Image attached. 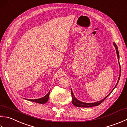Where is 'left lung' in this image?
Returning a JSON list of instances; mask_svg holds the SVG:
<instances>
[{
	"mask_svg": "<svg viewBox=\"0 0 127 127\" xmlns=\"http://www.w3.org/2000/svg\"><path fill=\"white\" fill-rule=\"evenodd\" d=\"M113 44L114 46H115V47H116V52H117V57H118V61H119V58H120V56H119V52H118V48H117V46L116 44L113 43ZM119 64H120V62H119ZM121 67V66H120ZM120 76H121V74L120 75V76H119V78H118V82L117 83L116 86L115 87V88L116 87V86L117 85V84L118 83V81L119 80H120ZM114 88V89H115ZM113 89V90H114ZM113 90L111 91L112 92L113 91ZM71 96H72V98H73V101H72V103L73 104V105L75 106H76V107H93V106H98L99 105H100V104L103 102V101L105 100V99L107 97L110 95V94L111 93H110L109 95H108L105 98H104L103 100H102L100 101H98V102H95V103H84V102H82L79 101L78 100H77V99L75 97V96H74V94L73 93V91H72L71 89Z\"/></svg>",
	"mask_w": 127,
	"mask_h": 127,
	"instance_id": "left-lung-1",
	"label": "left lung"
}]
</instances>
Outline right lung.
I'll list each match as a JSON object with an SVG mask.
<instances>
[{
    "instance_id": "right-lung-1",
    "label": "right lung",
    "mask_w": 127,
    "mask_h": 127,
    "mask_svg": "<svg viewBox=\"0 0 127 127\" xmlns=\"http://www.w3.org/2000/svg\"><path fill=\"white\" fill-rule=\"evenodd\" d=\"M49 92L50 91H49V93L47 94V95L43 97H42L41 98H38V99H35V100H29V99H27L29 101H33L34 102H36V103H41V104H43V103H46L47 101L48 100V98H49Z\"/></svg>"
}]
</instances>
